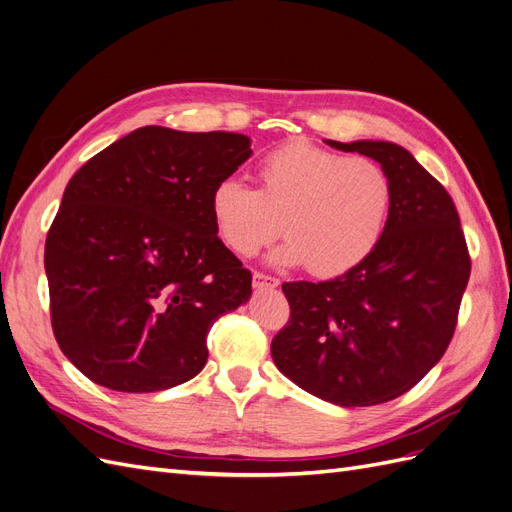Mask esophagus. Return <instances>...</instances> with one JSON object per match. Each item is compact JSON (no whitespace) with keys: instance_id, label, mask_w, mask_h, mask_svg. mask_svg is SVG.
Here are the masks:
<instances>
[{"instance_id":"1","label":"esophagus","mask_w":512,"mask_h":512,"mask_svg":"<svg viewBox=\"0 0 512 512\" xmlns=\"http://www.w3.org/2000/svg\"><path fill=\"white\" fill-rule=\"evenodd\" d=\"M277 286H280V282H277L275 277L265 275V273H254V288L256 290H273Z\"/></svg>"}]
</instances>
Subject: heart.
<instances>
[{"mask_svg":"<svg viewBox=\"0 0 512 512\" xmlns=\"http://www.w3.org/2000/svg\"><path fill=\"white\" fill-rule=\"evenodd\" d=\"M393 207V183L371 158L294 138L258 164V190L220 179L209 196L213 228L237 256H254L280 230L288 237L271 254L277 267L335 277L376 250Z\"/></svg>","mask_w":512,"mask_h":512,"instance_id":"obj_1","label":"heart"}]
</instances>
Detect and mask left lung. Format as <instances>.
Instances as JSON below:
<instances>
[{
    "instance_id": "obj_1",
    "label": "left lung",
    "mask_w": 512,
    "mask_h": 512,
    "mask_svg": "<svg viewBox=\"0 0 512 512\" xmlns=\"http://www.w3.org/2000/svg\"><path fill=\"white\" fill-rule=\"evenodd\" d=\"M376 160L393 207L376 250L329 282H288L271 356L303 391L342 408L391 401L425 378L455 333L470 254L453 198L389 141H324Z\"/></svg>"
}]
</instances>
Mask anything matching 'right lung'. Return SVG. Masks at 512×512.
<instances>
[{"mask_svg": "<svg viewBox=\"0 0 512 512\" xmlns=\"http://www.w3.org/2000/svg\"><path fill=\"white\" fill-rule=\"evenodd\" d=\"M250 145L235 132L145 126L68 181L44 269L57 344L89 380L153 393L205 367L213 322L252 297V273L209 211L213 185Z\"/></svg>", "mask_w": 512, "mask_h": 512, "instance_id": "1", "label": "right lung"}]
</instances>
